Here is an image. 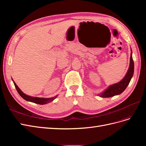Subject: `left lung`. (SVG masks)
Here are the masks:
<instances>
[{"instance_id": "1", "label": "left lung", "mask_w": 146, "mask_h": 146, "mask_svg": "<svg viewBox=\"0 0 146 146\" xmlns=\"http://www.w3.org/2000/svg\"><path fill=\"white\" fill-rule=\"evenodd\" d=\"M134 73V62L132 58V50L131 49L130 65L125 76L122 80L116 83L110 85L107 88L98 94L100 98H111V97L121 94L124 91L131 80Z\"/></svg>"}]
</instances>
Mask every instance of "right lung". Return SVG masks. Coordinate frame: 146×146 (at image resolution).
<instances>
[{
	"instance_id": "add662e5",
	"label": "right lung",
	"mask_w": 146,
	"mask_h": 146,
	"mask_svg": "<svg viewBox=\"0 0 146 146\" xmlns=\"http://www.w3.org/2000/svg\"><path fill=\"white\" fill-rule=\"evenodd\" d=\"M12 80H13V83H14V85L16 87V89L17 91L18 92L19 94L24 100L29 101V102H31L39 104V105H44V104H47L49 102H52L54 99H55L56 98V97L58 96V95H57V96H55L54 97H53V98H37V97H33V96L27 95L25 93H24V92L20 90V88L17 86L16 83L14 82V80H13V78H12Z\"/></svg>"
}]
</instances>
